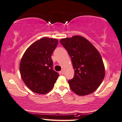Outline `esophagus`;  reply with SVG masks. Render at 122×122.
<instances>
[{"instance_id":"obj_1","label":"esophagus","mask_w":122,"mask_h":122,"mask_svg":"<svg viewBox=\"0 0 122 122\" xmlns=\"http://www.w3.org/2000/svg\"><path fill=\"white\" fill-rule=\"evenodd\" d=\"M63 70H61V72H60V73H61V75H63Z\"/></svg>"}]
</instances>
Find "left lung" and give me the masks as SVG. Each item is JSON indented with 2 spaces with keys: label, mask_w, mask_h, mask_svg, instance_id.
Segmentation results:
<instances>
[{
  "label": "left lung",
  "mask_w": 122,
  "mask_h": 122,
  "mask_svg": "<svg viewBox=\"0 0 122 122\" xmlns=\"http://www.w3.org/2000/svg\"><path fill=\"white\" fill-rule=\"evenodd\" d=\"M60 42L71 56L75 70L68 81L71 90L79 96L94 92L105 76V67L100 54L88 40L80 36L61 38Z\"/></svg>",
  "instance_id": "1"
}]
</instances>
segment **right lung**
Here are the masks:
<instances>
[{"instance_id": "add662e5", "label": "right lung", "mask_w": 122, "mask_h": 122, "mask_svg": "<svg viewBox=\"0 0 122 122\" xmlns=\"http://www.w3.org/2000/svg\"><path fill=\"white\" fill-rule=\"evenodd\" d=\"M57 44L56 38L43 37L32 43L23 55L20 65V76L35 93L45 94L51 91L59 76L53 69L51 57Z\"/></svg>"}]
</instances>
